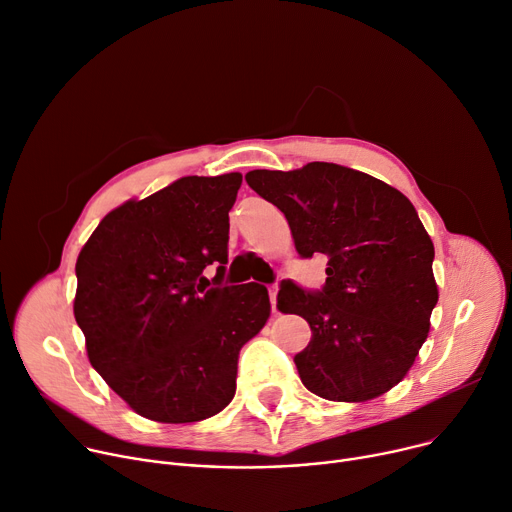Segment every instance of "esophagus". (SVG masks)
Instances as JSON below:
<instances>
[{
	"mask_svg": "<svg viewBox=\"0 0 512 512\" xmlns=\"http://www.w3.org/2000/svg\"><path fill=\"white\" fill-rule=\"evenodd\" d=\"M278 286L274 284V286H269V300H271V311H274V313H278Z\"/></svg>",
	"mask_w": 512,
	"mask_h": 512,
	"instance_id": "esophagus-1",
	"label": "esophagus"
}]
</instances>
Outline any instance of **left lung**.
<instances>
[{"label":"left lung","instance_id":"left-lung-1","mask_svg":"<svg viewBox=\"0 0 512 512\" xmlns=\"http://www.w3.org/2000/svg\"><path fill=\"white\" fill-rule=\"evenodd\" d=\"M245 179L286 216L302 259H329L321 290L282 280L278 292V309L313 331L294 356L302 385L350 403L387 393L412 368L438 302L434 245L412 201L333 162L251 170Z\"/></svg>","mask_w":512,"mask_h":512}]
</instances>
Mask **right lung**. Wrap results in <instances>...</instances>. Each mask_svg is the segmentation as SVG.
Here are the masks:
<instances>
[{
    "label": "right lung",
    "mask_w": 512,
    "mask_h": 512,
    "mask_svg": "<svg viewBox=\"0 0 512 512\" xmlns=\"http://www.w3.org/2000/svg\"><path fill=\"white\" fill-rule=\"evenodd\" d=\"M243 175L181 177L100 220L76 263L74 315L90 364L140 416H216L238 352L269 317L267 288L224 286L228 212ZM212 264L217 276L202 271Z\"/></svg>",
    "instance_id": "right-lung-1"
}]
</instances>
